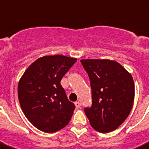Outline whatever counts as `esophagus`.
Returning <instances> with one entry per match:
<instances>
[{"label": "esophagus", "instance_id": "obj_1", "mask_svg": "<svg viewBox=\"0 0 149 149\" xmlns=\"http://www.w3.org/2000/svg\"><path fill=\"white\" fill-rule=\"evenodd\" d=\"M75 106H76V108H80L81 107V103L79 102V101H76V102H75Z\"/></svg>", "mask_w": 149, "mask_h": 149}]
</instances>
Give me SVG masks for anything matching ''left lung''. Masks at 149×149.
I'll use <instances>...</instances> for the list:
<instances>
[{"mask_svg":"<svg viewBox=\"0 0 149 149\" xmlns=\"http://www.w3.org/2000/svg\"><path fill=\"white\" fill-rule=\"evenodd\" d=\"M88 73L93 104L84 112L91 126L101 133L119 127L131 112L134 84L131 73L118 62L109 59H81Z\"/></svg>","mask_w":149,"mask_h":149,"instance_id":"left-lung-1","label":"left lung"}]
</instances>
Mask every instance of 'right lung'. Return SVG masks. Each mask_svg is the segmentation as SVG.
<instances>
[{
    "label": "right lung",
    "mask_w": 149,
    "mask_h": 149,
    "mask_svg": "<svg viewBox=\"0 0 149 149\" xmlns=\"http://www.w3.org/2000/svg\"><path fill=\"white\" fill-rule=\"evenodd\" d=\"M77 61L63 55L44 56L34 61L18 83L23 113L37 129L53 133L68 124L75 105L67 98L60 81Z\"/></svg>",
    "instance_id": "obj_1"
}]
</instances>
